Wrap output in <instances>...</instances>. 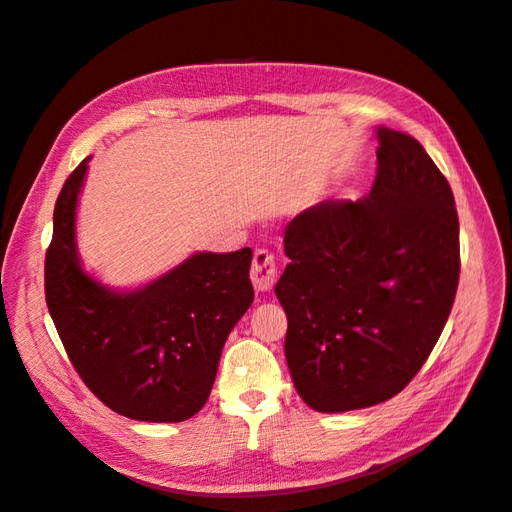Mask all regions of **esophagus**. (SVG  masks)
<instances>
[{
	"label": "esophagus",
	"mask_w": 512,
	"mask_h": 512,
	"mask_svg": "<svg viewBox=\"0 0 512 512\" xmlns=\"http://www.w3.org/2000/svg\"><path fill=\"white\" fill-rule=\"evenodd\" d=\"M250 277H252V284L258 292H267L273 288L275 277H277V267H275V258L271 252L256 250Z\"/></svg>",
	"instance_id": "34e87169"
}]
</instances>
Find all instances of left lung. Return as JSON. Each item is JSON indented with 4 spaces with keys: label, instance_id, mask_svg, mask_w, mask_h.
Masks as SVG:
<instances>
[{
    "label": "left lung",
    "instance_id": "8db88e82",
    "mask_svg": "<svg viewBox=\"0 0 512 512\" xmlns=\"http://www.w3.org/2000/svg\"><path fill=\"white\" fill-rule=\"evenodd\" d=\"M378 175L363 200H324L286 226L275 284L286 363L316 412L395 397L423 367L459 282L453 190L414 136L378 126Z\"/></svg>",
    "mask_w": 512,
    "mask_h": 512
}]
</instances>
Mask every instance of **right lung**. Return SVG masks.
Instances as JSON below:
<instances>
[{
    "mask_svg": "<svg viewBox=\"0 0 512 512\" xmlns=\"http://www.w3.org/2000/svg\"><path fill=\"white\" fill-rule=\"evenodd\" d=\"M89 158L66 179L53 213L44 292L74 369L104 406L145 423H181L209 399L222 348L254 301L252 250L194 252L136 288L83 267L76 213Z\"/></svg>",
    "mask_w": 512,
    "mask_h": 512,
    "instance_id": "add662e5",
    "label": "right lung"
}]
</instances>
